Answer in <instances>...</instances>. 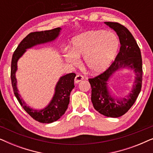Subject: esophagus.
Instances as JSON below:
<instances>
[{"label":"esophagus","instance_id":"1","mask_svg":"<svg viewBox=\"0 0 153 153\" xmlns=\"http://www.w3.org/2000/svg\"><path fill=\"white\" fill-rule=\"evenodd\" d=\"M83 79L84 78H83V76H81L80 74H77L74 79V82L75 83H78L79 82H80L81 81L83 80Z\"/></svg>","mask_w":153,"mask_h":153}]
</instances>
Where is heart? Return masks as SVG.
<instances>
[{"instance_id":"obj_1","label":"heart","mask_w":153,"mask_h":153,"mask_svg":"<svg viewBox=\"0 0 153 153\" xmlns=\"http://www.w3.org/2000/svg\"><path fill=\"white\" fill-rule=\"evenodd\" d=\"M119 40L114 33L102 30L90 31L75 37L72 49L65 52L64 58L76 65L83 57V65L93 74H100L107 69L116 57Z\"/></svg>"}]
</instances>
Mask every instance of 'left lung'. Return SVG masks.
I'll return each mask as SVG.
<instances>
[{"instance_id": "8db88e82", "label": "left lung", "mask_w": 153, "mask_h": 153, "mask_svg": "<svg viewBox=\"0 0 153 153\" xmlns=\"http://www.w3.org/2000/svg\"><path fill=\"white\" fill-rule=\"evenodd\" d=\"M113 29L119 37L120 51L114 62L104 73L89 79L91 85V101L95 109L104 116L118 118L128 111L141 92L142 84V58L141 51L133 35L128 29L116 22H104ZM127 68L135 73L133 89L125 98L112 93L108 81L119 70Z\"/></svg>"}]
</instances>
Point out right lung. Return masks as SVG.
Returning a JSON list of instances; mask_svg holds the SVG:
<instances>
[{
    "mask_svg": "<svg viewBox=\"0 0 153 153\" xmlns=\"http://www.w3.org/2000/svg\"><path fill=\"white\" fill-rule=\"evenodd\" d=\"M61 30V28H56L49 30L30 33L21 42L12 58L11 80L14 95L23 108L33 119L42 123L55 122L63 116L70 103V93L74 88V80L76 74L70 73L60 76L56 85L53 97L48 105L41 109H35L27 105L17 88V80L16 78L17 62L27 49L54 41L60 35Z\"/></svg>",
    "mask_w": 153,
    "mask_h": 153,
    "instance_id": "add662e5",
    "label": "right lung"
}]
</instances>
